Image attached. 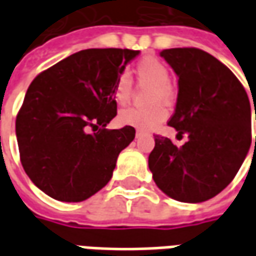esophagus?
<instances>
[{
	"mask_svg": "<svg viewBox=\"0 0 256 256\" xmlns=\"http://www.w3.org/2000/svg\"><path fill=\"white\" fill-rule=\"evenodd\" d=\"M146 134V132H144V130H136V137H141V136H145Z\"/></svg>",
	"mask_w": 256,
	"mask_h": 256,
	"instance_id": "1",
	"label": "esophagus"
}]
</instances>
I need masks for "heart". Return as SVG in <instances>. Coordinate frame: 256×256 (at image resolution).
I'll list each match as a JSON object with an SVG mask.
<instances>
[{
    "instance_id": "obj_1",
    "label": "heart",
    "mask_w": 256,
    "mask_h": 256,
    "mask_svg": "<svg viewBox=\"0 0 256 256\" xmlns=\"http://www.w3.org/2000/svg\"><path fill=\"white\" fill-rule=\"evenodd\" d=\"M140 84H150V102L155 106L148 108L132 106L119 114L123 124L133 126L140 130H150L160 124L167 118V110L158 102L170 104L174 98V88L170 84V71L164 63L155 58H144L134 68ZM133 82L128 74H120L114 86V98L119 106H124L132 96Z\"/></svg>"
}]
</instances>
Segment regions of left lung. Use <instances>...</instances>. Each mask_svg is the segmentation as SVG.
<instances>
[{
  "label": "left lung",
  "instance_id": "left-lung-1",
  "mask_svg": "<svg viewBox=\"0 0 256 256\" xmlns=\"http://www.w3.org/2000/svg\"><path fill=\"white\" fill-rule=\"evenodd\" d=\"M160 56L178 76L177 106L168 126L181 137L188 134L189 140L177 146L156 134L148 166L158 188L167 196L202 203L233 181L247 156L250 100L236 75L202 49H164Z\"/></svg>",
  "mask_w": 256,
  "mask_h": 256
}]
</instances>
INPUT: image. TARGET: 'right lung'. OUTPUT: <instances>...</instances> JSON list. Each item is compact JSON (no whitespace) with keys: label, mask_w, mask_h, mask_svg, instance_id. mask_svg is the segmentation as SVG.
Returning a JSON list of instances; mask_svg holds the SVG:
<instances>
[{"label":"right lung","mask_w":256,"mask_h":256,"mask_svg":"<svg viewBox=\"0 0 256 256\" xmlns=\"http://www.w3.org/2000/svg\"><path fill=\"white\" fill-rule=\"evenodd\" d=\"M140 50L86 49L36 75L16 116L20 162L36 186L60 202H84L110 182L132 126L116 116L114 86ZM92 130L93 134H89Z\"/></svg>","instance_id":"1"}]
</instances>
